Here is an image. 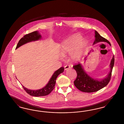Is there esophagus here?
Listing matches in <instances>:
<instances>
[{"mask_svg": "<svg viewBox=\"0 0 124 124\" xmlns=\"http://www.w3.org/2000/svg\"><path fill=\"white\" fill-rule=\"evenodd\" d=\"M64 68H65V70H67L68 69L70 68V66L69 65H65L64 66Z\"/></svg>", "mask_w": 124, "mask_h": 124, "instance_id": "esophagus-1", "label": "esophagus"}]
</instances>
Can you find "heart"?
Segmentation results:
<instances>
[{
    "mask_svg": "<svg viewBox=\"0 0 124 124\" xmlns=\"http://www.w3.org/2000/svg\"><path fill=\"white\" fill-rule=\"evenodd\" d=\"M81 36L75 35L68 40L65 41L61 47V53L63 56L70 54L71 59L77 61L79 59L82 53L83 48L86 44V41L83 40L75 47L77 43L80 40Z\"/></svg>",
    "mask_w": 124,
    "mask_h": 124,
    "instance_id": "1",
    "label": "heart"
}]
</instances>
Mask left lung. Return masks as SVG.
<instances>
[{
	"mask_svg": "<svg viewBox=\"0 0 124 124\" xmlns=\"http://www.w3.org/2000/svg\"><path fill=\"white\" fill-rule=\"evenodd\" d=\"M95 32V40L93 44L100 42H106L111 46L108 40L101 36L96 31ZM114 64V56L113 55L110 63V71L106 78L101 81L94 79L88 76L83 69L81 64L78 63L77 65H74L73 68L76 70L77 74L76 79L74 81L75 86L80 91L85 93H93L104 88L107 85L111 80Z\"/></svg>",
	"mask_w": 124,
	"mask_h": 124,
	"instance_id": "left-lung-1",
	"label": "left lung"
}]
</instances>
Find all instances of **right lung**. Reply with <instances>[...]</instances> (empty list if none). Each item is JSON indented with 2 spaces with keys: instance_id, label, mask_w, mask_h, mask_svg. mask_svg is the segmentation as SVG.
Wrapping results in <instances>:
<instances>
[{
  "instance_id": "obj_1",
  "label": "right lung",
  "mask_w": 124,
  "mask_h": 124,
  "mask_svg": "<svg viewBox=\"0 0 124 124\" xmlns=\"http://www.w3.org/2000/svg\"><path fill=\"white\" fill-rule=\"evenodd\" d=\"M41 37V36L39 34V33L37 31H35L30 33L29 34H26L19 40L16 49H17L18 47L28 42L38 40L40 39ZM64 68L63 67H61L59 69L55 71L46 85L41 89H39L38 90H31L25 88L23 85L22 86H23L25 91L28 94L31 96L35 97L46 96L50 94L53 90V89L54 88L57 78L60 73H62L64 71Z\"/></svg>"
}]
</instances>
